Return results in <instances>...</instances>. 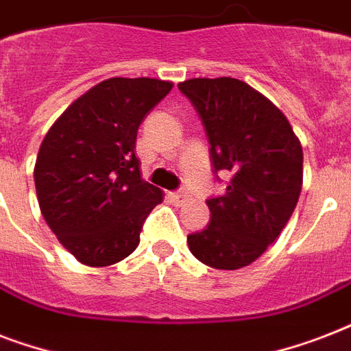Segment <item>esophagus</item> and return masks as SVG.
<instances>
[{"label": "esophagus", "mask_w": 351, "mask_h": 351, "mask_svg": "<svg viewBox=\"0 0 351 351\" xmlns=\"http://www.w3.org/2000/svg\"><path fill=\"white\" fill-rule=\"evenodd\" d=\"M169 198L175 204H184L187 200V193L184 191H176V193H169Z\"/></svg>", "instance_id": "obj_1"}]
</instances>
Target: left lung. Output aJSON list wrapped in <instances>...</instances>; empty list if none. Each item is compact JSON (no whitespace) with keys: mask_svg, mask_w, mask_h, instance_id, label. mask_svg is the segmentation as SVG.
Wrapping results in <instances>:
<instances>
[{"mask_svg":"<svg viewBox=\"0 0 351 351\" xmlns=\"http://www.w3.org/2000/svg\"><path fill=\"white\" fill-rule=\"evenodd\" d=\"M178 89L202 120L213 173H230L226 191L208 200V228L187 234L189 250L217 269L250 266L275 242L297 206L299 138L280 109L245 82L193 78Z\"/></svg>","mask_w":351,"mask_h":351,"instance_id":"1","label":"left lung"}]
</instances>
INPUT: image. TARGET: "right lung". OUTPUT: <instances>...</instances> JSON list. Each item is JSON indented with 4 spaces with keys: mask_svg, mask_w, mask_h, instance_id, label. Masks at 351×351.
<instances>
[{
    "mask_svg": "<svg viewBox=\"0 0 351 351\" xmlns=\"http://www.w3.org/2000/svg\"><path fill=\"white\" fill-rule=\"evenodd\" d=\"M173 89L154 78H109L71 104L41 142L36 195L43 219L82 264L111 266L140 242L162 191L140 176L138 127Z\"/></svg>",
    "mask_w": 351,
    "mask_h": 351,
    "instance_id": "1",
    "label": "right lung"
}]
</instances>
